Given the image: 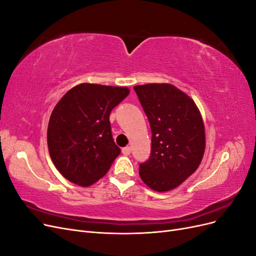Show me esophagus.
<instances>
[{"mask_svg":"<svg viewBox=\"0 0 256 256\" xmlns=\"http://www.w3.org/2000/svg\"><path fill=\"white\" fill-rule=\"evenodd\" d=\"M122 154H125V156H129L130 154V152H131V148L129 146H127V147H124V148L122 150Z\"/></svg>","mask_w":256,"mask_h":256,"instance_id":"34e87169","label":"esophagus"}]
</instances>
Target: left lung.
<instances>
[{
	"label": "left lung",
	"mask_w": 256,
	"mask_h": 256,
	"mask_svg": "<svg viewBox=\"0 0 256 256\" xmlns=\"http://www.w3.org/2000/svg\"><path fill=\"white\" fill-rule=\"evenodd\" d=\"M152 128L150 157L138 174L157 192L171 191L194 173L202 162L205 126L194 100L168 83L134 86Z\"/></svg>",
	"instance_id": "obj_1"
}]
</instances>
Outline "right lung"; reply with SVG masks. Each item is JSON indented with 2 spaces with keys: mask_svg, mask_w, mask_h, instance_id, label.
Returning <instances> with one entry per match:
<instances>
[{
  "mask_svg": "<svg viewBox=\"0 0 256 256\" xmlns=\"http://www.w3.org/2000/svg\"><path fill=\"white\" fill-rule=\"evenodd\" d=\"M129 92L126 86L81 83L54 106L48 124V150L67 180L90 187L109 171L120 154L112 138L110 113Z\"/></svg>",
  "mask_w": 256,
  "mask_h": 256,
  "instance_id": "obj_1",
  "label": "right lung"
}]
</instances>
